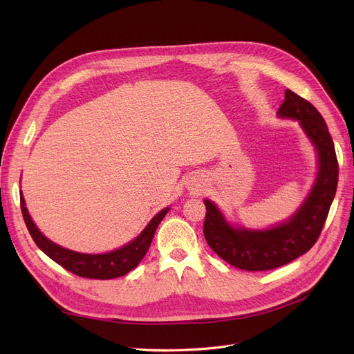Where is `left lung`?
<instances>
[{"mask_svg":"<svg viewBox=\"0 0 354 354\" xmlns=\"http://www.w3.org/2000/svg\"><path fill=\"white\" fill-rule=\"evenodd\" d=\"M277 115L299 120L319 156L317 179L299 211L274 228H234L214 202L203 201L207 207L203 235L208 245L224 261L245 271L272 270L306 254L322 234L337 189V156L327 124L319 110L287 88L286 99Z\"/></svg>","mask_w":354,"mask_h":354,"instance_id":"left-lung-1","label":"left lung"}]
</instances>
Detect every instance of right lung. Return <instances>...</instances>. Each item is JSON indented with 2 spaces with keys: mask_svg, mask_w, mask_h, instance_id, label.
Masks as SVG:
<instances>
[{
  "mask_svg": "<svg viewBox=\"0 0 354 354\" xmlns=\"http://www.w3.org/2000/svg\"><path fill=\"white\" fill-rule=\"evenodd\" d=\"M20 202L27 230L37 247L67 271L79 277L95 278V280H111V278L122 277L136 268L142 261V258L146 255L149 247H151L155 231L160 224V221L169 211V208H165L156 214L133 241H130L129 244L116 251H110L106 254H82L51 243L35 227L26 208L23 194L20 195Z\"/></svg>",
  "mask_w": 354,
  "mask_h": 354,
  "instance_id": "right-lung-1",
  "label": "right lung"
}]
</instances>
